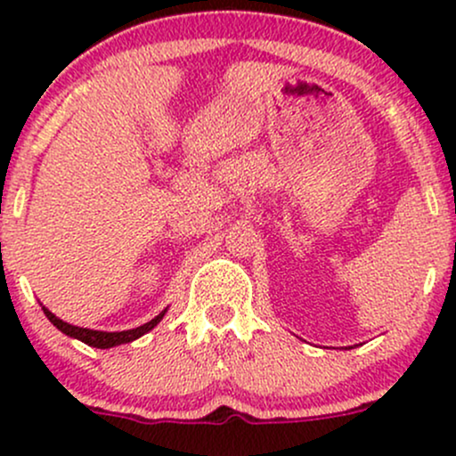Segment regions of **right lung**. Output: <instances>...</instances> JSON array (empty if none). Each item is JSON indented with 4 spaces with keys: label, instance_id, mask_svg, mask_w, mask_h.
I'll return each instance as SVG.
<instances>
[{
    "label": "right lung",
    "instance_id": "obj_1",
    "mask_svg": "<svg viewBox=\"0 0 456 456\" xmlns=\"http://www.w3.org/2000/svg\"><path fill=\"white\" fill-rule=\"evenodd\" d=\"M45 315L49 317V322L53 323L57 330H61V332L68 334V337L72 338H78V341H83L86 345H92V347H98V349H109V347H115V345H122V343H130L134 341V338L143 337L145 332H150L151 328L156 326V323L160 322L162 315H165V311L160 313L159 317H154L151 322L143 323V326L139 328H133V330H124V332H101V330H90V328H78V326H70V323L61 322L60 317H55L53 313L49 311V308H45Z\"/></svg>",
    "mask_w": 456,
    "mask_h": 456
}]
</instances>
